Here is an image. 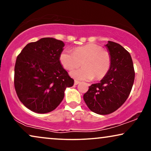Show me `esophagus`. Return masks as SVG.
<instances>
[{"instance_id": "esophagus-1", "label": "esophagus", "mask_w": 151, "mask_h": 151, "mask_svg": "<svg viewBox=\"0 0 151 151\" xmlns=\"http://www.w3.org/2000/svg\"><path fill=\"white\" fill-rule=\"evenodd\" d=\"M80 82L78 81V80H75V81H74V84H75V85H77V84H78Z\"/></svg>"}]
</instances>
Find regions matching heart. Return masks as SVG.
<instances>
[{
    "mask_svg": "<svg viewBox=\"0 0 151 151\" xmlns=\"http://www.w3.org/2000/svg\"><path fill=\"white\" fill-rule=\"evenodd\" d=\"M59 60L63 67L68 71L79 67L70 73L71 77L78 80H99L104 78L111 67L112 58L109 51L95 43H88L76 47L73 51L65 49L60 53Z\"/></svg>",
    "mask_w": 151,
    "mask_h": 151,
    "instance_id": "1",
    "label": "heart"
}]
</instances>
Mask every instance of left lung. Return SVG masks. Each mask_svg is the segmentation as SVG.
<instances>
[{"instance_id":"obj_1","label":"left lung","mask_w":151,"mask_h":151,"mask_svg":"<svg viewBox=\"0 0 151 151\" xmlns=\"http://www.w3.org/2000/svg\"><path fill=\"white\" fill-rule=\"evenodd\" d=\"M111 69L100 83L91 84L84 100L93 112L100 115L112 113L127 100L131 91L135 71L129 52L118 43L109 41Z\"/></svg>"}]
</instances>
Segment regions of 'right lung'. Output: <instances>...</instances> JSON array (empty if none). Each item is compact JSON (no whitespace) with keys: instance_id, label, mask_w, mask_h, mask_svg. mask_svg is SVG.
<instances>
[{"instance_id":"add662e5","label":"right lung","mask_w":151,"mask_h":151,"mask_svg":"<svg viewBox=\"0 0 151 151\" xmlns=\"http://www.w3.org/2000/svg\"><path fill=\"white\" fill-rule=\"evenodd\" d=\"M64 46L63 41L43 38L27 45L17 56L14 87L20 102L34 112L54 110L63 101L65 88L73 85L59 60Z\"/></svg>"}]
</instances>
